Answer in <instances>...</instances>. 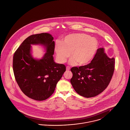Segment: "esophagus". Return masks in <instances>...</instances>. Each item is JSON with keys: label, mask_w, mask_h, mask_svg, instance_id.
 <instances>
[{"label": "esophagus", "mask_w": 130, "mask_h": 130, "mask_svg": "<svg viewBox=\"0 0 130 130\" xmlns=\"http://www.w3.org/2000/svg\"><path fill=\"white\" fill-rule=\"evenodd\" d=\"M70 67H69V66H67V67H66V70H67V71H69L70 70Z\"/></svg>", "instance_id": "obj_1"}]
</instances>
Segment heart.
Listing matches in <instances>:
<instances>
[{"mask_svg":"<svg viewBox=\"0 0 130 130\" xmlns=\"http://www.w3.org/2000/svg\"><path fill=\"white\" fill-rule=\"evenodd\" d=\"M98 41L89 36L81 33L72 34L66 36L62 42L57 41L54 51L58 61L63 63L71 54L69 62L74 65H84L93 57L98 48Z\"/></svg>","mask_w":130,"mask_h":130,"instance_id":"obj_1","label":"heart"}]
</instances>
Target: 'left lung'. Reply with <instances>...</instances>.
Wrapping results in <instances>:
<instances>
[{
  "label": "left lung",
  "instance_id": "8db88e82",
  "mask_svg": "<svg viewBox=\"0 0 130 130\" xmlns=\"http://www.w3.org/2000/svg\"><path fill=\"white\" fill-rule=\"evenodd\" d=\"M114 58H109L104 49L99 48L89 64L73 67L71 83L74 90L85 98L95 96L102 92L109 85L115 67Z\"/></svg>",
  "mask_w": 130,
  "mask_h": 130
}]
</instances>
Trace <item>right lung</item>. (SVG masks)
<instances>
[{"label": "right lung", "instance_id": "add662e5", "mask_svg": "<svg viewBox=\"0 0 130 130\" xmlns=\"http://www.w3.org/2000/svg\"><path fill=\"white\" fill-rule=\"evenodd\" d=\"M49 34L33 35L26 38L16 51L13 68L15 79L22 91L36 101H44L54 92L57 82L66 71L63 64L54 61L55 42ZM44 45L46 53L40 60L31 55V44Z\"/></svg>", "mask_w": 130, "mask_h": 130}]
</instances>
